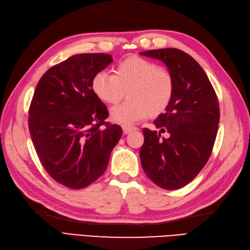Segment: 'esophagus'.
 <instances>
[{"label": "esophagus", "mask_w": 250, "mask_h": 250, "mask_svg": "<svg viewBox=\"0 0 250 250\" xmlns=\"http://www.w3.org/2000/svg\"><path fill=\"white\" fill-rule=\"evenodd\" d=\"M122 130H124V133H125V134H128V133H130L131 131L136 130V128H135V126H133V125H122Z\"/></svg>", "instance_id": "34e87169"}]
</instances>
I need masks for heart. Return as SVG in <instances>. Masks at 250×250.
Wrapping results in <instances>:
<instances>
[{
  "label": "heart",
  "mask_w": 250,
  "mask_h": 250,
  "mask_svg": "<svg viewBox=\"0 0 250 250\" xmlns=\"http://www.w3.org/2000/svg\"><path fill=\"white\" fill-rule=\"evenodd\" d=\"M92 90L106 104H117L128 91V101L110 109V118L131 125L159 116L167 108L174 95L173 75L164 67L141 57H129L114 68V75L99 72L92 78Z\"/></svg>",
  "instance_id": "obj_1"
}]
</instances>
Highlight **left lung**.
Segmentation results:
<instances>
[{
    "label": "left lung",
    "instance_id": "left-lung-1",
    "mask_svg": "<svg viewBox=\"0 0 250 250\" xmlns=\"http://www.w3.org/2000/svg\"><path fill=\"white\" fill-rule=\"evenodd\" d=\"M162 61L174 78L175 89L166 113L144 129L140 156L147 177L159 187L176 190L189 184L208 161L219 124V102L203 68L176 48L141 52ZM169 133L167 139L161 137Z\"/></svg>",
    "mask_w": 250,
    "mask_h": 250
}]
</instances>
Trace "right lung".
Segmentation results:
<instances>
[{"label": "right lung", "instance_id": "1", "mask_svg": "<svg viewBox=\"0 0 250 250\" xmlns=\"http://www.w3.org/2000/svg\"><path fill=\"white\" fill-rule=\"evenodd\" d=\"M111 61L106 54L72 56L50 67L34 91L32 142L46 172L67 188H84L102 176L122 135L120 125L105 122L107 108L91 86Z\"/></svg>", "mask_w": 250, "mask_h": 250}]
</instances>
